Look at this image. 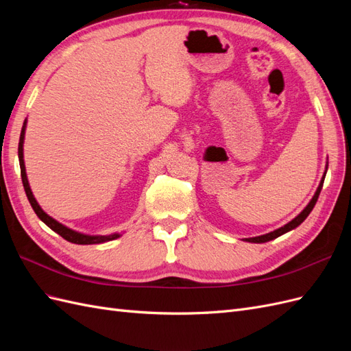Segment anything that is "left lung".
Wrapping results in <instances>:
<instances>
[{"mask_svg": "<svg viewBox=\"0 0 351 351\" xmlns=\"http://www.w3.org/2000/svg\"><path fill=\"white\" fill-rule=\"evenodd\" d=\"M325 176H326V169H325V173H324V176H322V180H321L319 186H317V189H316V192H315L313 197L311 199L309 204H307V206H306L294 219H291L290 222H287V224L282 226L281 228H277V230H274V231L268 232V234H262V236H258V237H250V239H246V241H249V243H267V241H271V240H274V239H277V237L285 234V232H289V231L294 230L295 227H299V226L302 224V222H303L307 217H309V214H311L313 206H315V204H316L317 197H319V193H321L322 186H324Z\"/></svg>", "mask_w": 351, "mask_h": 351, "instance_id": "1", "label": "left lung"}]
</instances>
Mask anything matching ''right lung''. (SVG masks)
I'll return each instance as SVG.
<instances>
[{"instance_id": "right-lung-1", "label": "right lung", "mask_w": 351, "mask_h": 351, "mask_svg": "<svg viewBox=\"0 0 351 351\" xmlns=\"http://www.w3.org/2000/svg\"><path fill=\"white\" fill-rule=\"evenodd\" d=\"M26 125H27V119L23 123L22 127V133H20V141H19V162H20V173H22V182H23V187H25V192L26 196L30 202L32 208H34L35 214L38 215V218L45 222V224L52 230L56 231L57 234H60L62 239H66L70 243L74 244H99V243H107L111 240H115L121 237L120 232H112V234L108 236H90V234H84V232L76 231V230H71L67 226L61 224L57 219H54L52 217H49L47 212L40 208V205L38 204V200L35 199L34 193H32V189L29 184V180H27V174H26V167H25V159H23V143H25V133H26Z\"/></svg>"}]
</instances>
